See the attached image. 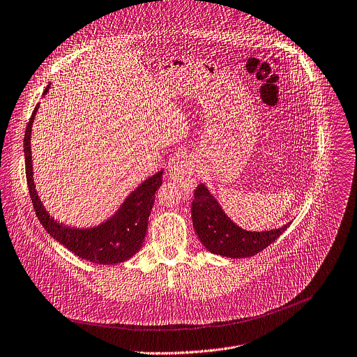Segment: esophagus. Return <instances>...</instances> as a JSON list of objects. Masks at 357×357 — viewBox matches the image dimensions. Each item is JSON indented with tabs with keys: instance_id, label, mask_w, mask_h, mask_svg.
Masks as SVG:
<instances>
[{
	"instance_id": "1",
	"label": "esophagus",
	"mask_w": 357,
	"mask_h": 357,
	"mask_svg": "<svg viewBox=\"0 0 357 357\" xmlns=\"http://www.w3.org/2000/svg\"><path fill=\"white\" fill-rule=\"evenodd\" d=\"M195 165L188 159L174 162L169 169V177L180 184L184 191H191L195 185Z\"/></svg>"
}]
</instances>
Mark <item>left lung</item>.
<instances>
[{
    "label": "left lung",
    "instance_id": "1",
    "mask_svg": "<svg viewBox=\"0 0 357 357\" xmlns=\"http://www.w3.org/2000/svg\"><path fill=\"white\" fill-rule=\"evenodd\" d=\"M194 229L208 251L229 258L252 257L272 244L290 223L268 230L247 231L234 225L204 184L194 191L191 204Z\"/></svg>",
    "mask_w": 357,
    "mask_h": 357
}]
</instances>
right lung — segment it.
Returning <instances> with one entry per match:
<instances>
[{"label":"right lung","instance_id":"1","mask_svg":"<svg viewBox=\"0 0 357 357\" xmlns=\"http://www.w3.org/2000/svg\"><path fill=\"white\" fill-rule=\"evenodd\" d=\"M47 91L49 86L46 88L45 93H47ZM38 107L39 105L35 107L31 116L24 138L26 181L38 219L54 240L66 245L82 259L103 265H113L127 261L142 247L148 229L149 213L155 202V192L162 185L163 170L145 180L127 197L114 216L100 226L92 229H71L60 225L46 212L39 195L36 194V187L33 183L31 131Z\"/></svg>","mask_w":357,"mask_h":357}]
</instances>
